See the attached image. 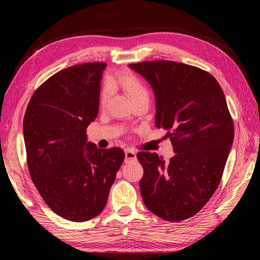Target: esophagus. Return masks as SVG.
Segmentation results:
<instances>
[{"label":"esophagus","instance_id":"obj_1","mask_svg":"<svg viewBox=\"0 0 260 260\" xmlns=\"http://www.w3.org/2000/svg\"><path fill=\"white\" fill-rule=\"evenodd\" d=\"M124 156H125V161H131V160L137 159V154L133 151H131V149H125Z\"/></svg>","mask_w":260,"mask_h":260}]
</instances>
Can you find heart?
<instances>
[{
    "mask_svg": "<svg viewBox=\"0 0 260 260\" xmlns=\"http://www.w3.org/2000/svg\"><path fill=\"white\" fill-rule=\"evenodd\" d=\"M112 85L119 86L127 94L129 99L133 102V104L138 103L141 101L149 100V92L145 83L140 79V78L129 70L118 73L113 79L109 81ZM109 96H111V88L105 85L101 91L100 95V104L103 106L106 104Z\"/></svg>",
    "mask_w": 260,
    "mask_h": 260,
    "instance_id": "b5f03b06",
    "label": "heart"
}]
</instances>
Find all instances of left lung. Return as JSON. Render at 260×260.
<instances>
[{
    "label": "left lung",
    "instance_id": "1",
    "mask_svg": "<svg viewBox=\"0 0 260 260\" xmlns=\"http://www.w3.org/2000/svg\"><path fill=\"white\" fill-rule=\"evenodd\" d=\"M130 67L151 83L156 99L155 125L166 130L175 156L165 162L156 153L137 157L149 211L167 221H182L206 205L222 178L234 138V124L221 86L199 67L151 60Z\"/></svg>",
    "mask_w": 260,
    "mask_h": 260
}]
</instances>
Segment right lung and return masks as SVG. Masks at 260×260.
<instances>
[{"instance_id": "add662e5", "label": "right lung", "mask_w": 260, "mask_h": 260, "mask_svg": "<svg viewBox=\"0 0 260 260\" xmlns=\"http://www.w3.org/2000/svg\"><path fill=\"white\" fill-rule=\"evenodd\" d=\"M105 67L85 62L53 75L35 91L23 117L34 184L55 214L75 222L101 214L124 159L119 147L86 142V128L99 113Z\"/></svg>"}]
</instances>
